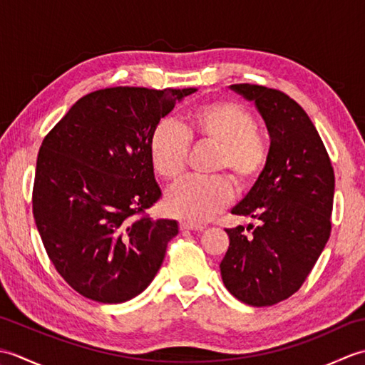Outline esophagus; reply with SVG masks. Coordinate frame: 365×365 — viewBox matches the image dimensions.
<instances>
[{
    "mask_svg": "<svg viewBox=\"0 0 365 365\" xmlns=\"http://www.w3.org/2000/svg\"><path fill=\"white\" fill-rule=\"evenodd\" d=\"M180 229L182 230H204V226H200V224H192V222H187V221H182L180 222Z\"/></svg>",
    "mask_w": 365,
    "mask_h": 365,
    "instance_id": "obj_1",
    "label": "esophagus"
}]
</instances>
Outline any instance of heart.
I'll return each instance as SVG.
<instances>
[{"label":"heart","mask_w":365,"mask_h":365,"mask_svg":"<svg viewBox=\"0 0 365 365\" xmlns=\"http://www.w3.org/2000/svg\"><path fill=\"white\" fill-rule=\"evenodd\" d=\"M190 141L216 147L212 173L226 174L242 191L254 187L269 160V144L255 128L252 111L235 100H213L192 108L180 125L168 119L158 122L149 141L155 173L165 180H178L188 166ZM227 177L187 178L168 191L166 208L190 222L212 220L234 197Z\"/></svg>","instance_id":"b5f03b06"}]
</instances>
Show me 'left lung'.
<instances>
[{
	"label": "left lung",
	"instance_id": "8db88e82",
	"mask_svg": "<svg viewBox=\"0 0 365 365\" xmlns=\"http://www.w3.org/2000/svg\"><path fill=\"white\" fill-rule=\"evenodd\" d=\"M230 89L257 106L271 144L263 174L232 208L259 226L226 229L230 243L221 277L237 299L273 306L299 290L328 243L334 169L319 131L293 98L259 84Z\"/></svg>",
	"mask_w": 365,
	"mask_h": 365
}]
</instances>
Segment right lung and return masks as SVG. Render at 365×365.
<instances>
[{
  "instance_id": "add662e5",
  "label": "right lung",
  "mask_w": 365,
  "mask_h": 365,
  "mask_svg": "<svg viewBox=\"0 0 365 365\" xmlns=\"http://www.w3.org/2000/svg\"><path fill=\"white\" fill-rule=\"evenodd\" d=\"M192 92L100 89L81 97L43 138L34 221L54 268L83 297L128 301L160 269L178 224L145 213L161 196L149 141L160 119Z\"/></svg>"
}]
</instances>
